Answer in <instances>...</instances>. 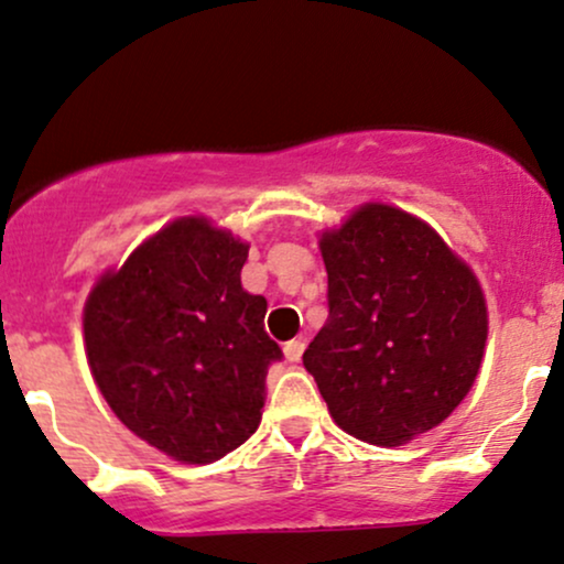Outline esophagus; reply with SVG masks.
Wrapping results in <instances>:
<instances>
[{"label":"esophagus","mask_w":564,"mask_h":564,"mask_svg":"<svg viewBox=\"0 0 564 564\" xmlns=\"http://www.w3.org/2000/svg\"><path fill=\"white\" fill-rule=\"evenodd\" d=\"M303 349H306V344H303L301 338L288 340V344H284V359H288V362H299Z\"/></svg>","instance_id":"1"}]
</instances>
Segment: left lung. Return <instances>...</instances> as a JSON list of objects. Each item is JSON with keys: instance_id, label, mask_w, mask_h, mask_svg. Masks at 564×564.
I'll use <instances>...</instances> for the list:
<instances>
[{"instance_id": "8db88e82", "label": "left lung", "mask_w": 564, "mask_h": 564, "mask_svg": "<svg viewBox=\"0 0 564 564\" xmlns=\"http://www.w3.org/2000/svg\"><path fill=\"white\" fill-rule=\"evenodd\" d=\"M325 327L303 351L346 434L400 447L440 426L469 394L487 340L474 271L432 226L391 205H362L319 239Z\"/></svg>"}]
</instances>
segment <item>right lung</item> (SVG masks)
Masks as SVG:
<instances>
[{
  "instance_id": "obj_1",
  "label": "right lung",
  "mask_w": 564,
  "mask_h": 564,
  "mask_svg": "<svg viewBox=\"0 0 564 564\" xmlns=\"http://www.w3.org/2000/svg\"><path fill=\"white\" fill-rule=\"evenodd\" d=\"M250 245L207 218L145 239L85 303L93 378L119 421L183 464H213L261 423L265 372L282 349L265 299L245 293Z\"/></svg>"
}]
</instances>
